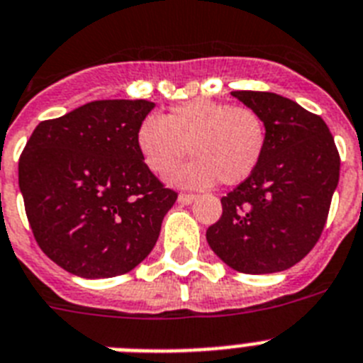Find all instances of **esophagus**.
Wrapping results in <instances>:
<instances>
[{
  "instance_id": "34e87169",
  "label": "esophagus",
  "mask_w": 363,
  "mask_h": 363,
  "mask_svg": "<svg viewBox=\"0 0 363 363\" xmlns=\"http://www.w3.org/2000/svg\"><path fill=\"white\" fill-rule=\"evenodd\" d=\"M194 199H196L194 194H179V203L181 205H190V203H194Z\"/></svg>"
}]
</instances>
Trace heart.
<instances>
[{
    "instance_id": "heart-1",
    "label": "heart",
    "mask_w": 363,
    "mask_h": 363,
    "mask_svg": "<svg viewBox=\"0 0 363 363\" xmlns=\"http://www.w3.org/2000/svg\"><path fill=\"white\" fill-rule=\"evenodd\" d=\"M196 155L175 181L188 186H210L221 181L240 184L260 166L267 147V127L260 112L245 105L191 99L172 106L166 118L147 116L138 129L144 162L157 175L175 169Z\"/></svg>"
}]
</instances>
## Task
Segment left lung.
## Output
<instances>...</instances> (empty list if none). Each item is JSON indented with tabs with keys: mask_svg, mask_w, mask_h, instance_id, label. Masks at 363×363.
<instances>
[{
	"mask_svg": "<svg viewBox=\"0 0 363 363\" xmlns=\"http://www.w3.org/2000/svg\"><path fill=\"white\" fill-rule=\"evenodd\" d=\"M266 121L267 147L249 179L221 197L206 242L228 267L277 273L303 260L327 223L340 153L321 116L271 92H230Z\"/></svg>",
	"mask_w": 363,
	"mask_h": 363,
	"instance_id": "1",
	"label": "left lung"
}]
</instances>
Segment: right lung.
I'll use <instances>...</instances> for the list:
<instances>
[{"label": "right lung", "mask_w": 363, "mask_h": 363, "mask_svg": "<svg viewBox=\"0 0 363 363\" xmlns=\"http://www.w3.org/2000/svg\"><path fill=\"white\" fill-rule=\"evenodd\" d=\"M155 103L105 99L36 125L18 162L42 251L83 279L135 269L177 201L144 162L138 129Z\"/></svg>", "instance_id": "obj_1"}]
</instances>
